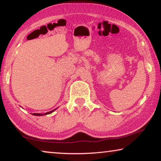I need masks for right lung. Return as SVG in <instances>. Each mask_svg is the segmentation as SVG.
Wrapping results in <instances>:
<instances>
[{"mask_svg":"<svg viewBox=\"0 0 161 161\" xmlns=\"http://www.w3.org/2000/svg\"><path fill=\"white\" fill-rule=\"evenodd\" d=\"M57 108H54V109H53V110H52V111H48V112H46V113H45V114H37V113H35V114H32V115H34V116H45V115H47V114H52L53 112L54 111H55Z\"/></svg>","mask_w":161,"mask_h":161,"instance_id":"obj_1","label":"right lung"}]
</instances>
